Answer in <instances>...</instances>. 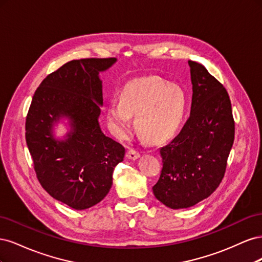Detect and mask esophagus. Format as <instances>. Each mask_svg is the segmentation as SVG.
Masks as SVG:
<instances>
[{
  "mask_svg": "<svg viewBox=\"0 0 262 262\" xmlns=\"http://www.w3.org/2000/svg\"><path fill=\"white\" fill-rule=\"evenodd\" d=\"M126 157H128L129 160H131V161H136V160H138V158L140 157V153L137 152L136 149L130 148L128 150V153H126Z\"/></svg>",
  "mask_w": 262,
  "mask_h": 262,
  "instance_id": "34e87169",
  "label": "esophagus"
}]
</instances>
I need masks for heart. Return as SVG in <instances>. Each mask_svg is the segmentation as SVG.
<instances>
[{
	"mask_svg": "<svg viewBox=\"0 0 262 262\" xmlns=\"http://www.w3.org/2000/svg\"><path fill=\"white\" fill-rule=\"evenodd\" d=\"M188 105V95L180 85L158 76L136 78L122 87L120 98L109 100L107 121L116 137L124 138L130 132L132 116H136L141 136L160 143L179 129Z\"/></svg>",
	"mask_w": 262,
	"mask_h": 262,
	"instance_id": "heart-1",
	"label": "heart"
}]
</instances>
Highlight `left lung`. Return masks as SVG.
I'll return each mask as SVG.
<instances>
[{
	"label": "left lung",
	"instance_id": "1",
	"mask_svg": "<svg viewBox=\"0 0 262 262\" xmlns=\"http://www.w3.org/2000/svg\"><path fill=\"white\" fill-rule=\"evenodd\" d=\"M192 84L190 117L178 136L160 148L161 176L153 187L158 201L173 210L207 199L224 177L235 123L229 96L200 63L188 61Z\"/></svg>",
	"mask_w": 262,
	"mask_h": 262
}]
</instances>
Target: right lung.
Listing matches in <instances>:
<instances>
[{
    "instance_id": "add662e5",
    "label": "right lung",
    "mask_w": 262,
    "mask_h": 262,
    "mask_svg": "<svg viewBox=\"0 0 262 262\" xmlns=\"http://www.w3.org/2000/svg\"><path fill=\"white\" fill-rule=\"evenodd\" d=\"M116 58L81 59L66 63L39 85L26 118V143L37 178L55 200L75 210L99 203L113 186L124 147L106 137L99 124L102 82L99 73ZM67 118L63 138L54 125Z\"/></svg>"
}]
</instances>
